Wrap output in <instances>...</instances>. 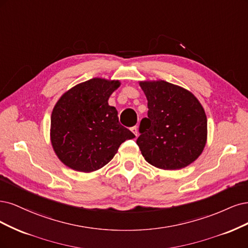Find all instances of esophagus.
<instances>
[{"label": "esophagus", "instance_id": "1", "mask_svg": "<svg viewBox=\"0 0 248 248\" xmlns=\"http://www.w3.org/2000/svg\"><path fill=\"white\" fill-rule=\"evenodd\" d=\"M131 131L134 133V135L136 136V137H138L139 133H138V126H137V125H135V126L131 127Z\"/></svg>", "mask_w": 248, "mask_h": 248}]
</instances>
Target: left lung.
I'll return each mask as SVG.
<instances>
[{"instance_id": "obj_1", "label": "left lung", "mask_w": 248, "mask_h": 248, "mask_svg": "<svg viewBox=\"0 0 248 248\" xmlns=\"http://www.w3.org/2000/svg\"><path fill=\"white\" fill-rule=\"evenodd\" d=\"M140 86L148 101L137 139L142 155L164 170L181 169L196 161L207 138V118L198 99L164 80L140 82Z\"/></svg>"}]
</instances>
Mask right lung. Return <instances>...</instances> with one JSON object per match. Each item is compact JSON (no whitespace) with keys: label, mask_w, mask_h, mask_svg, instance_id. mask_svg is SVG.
Returning a JSON list of instances; mask_svg holds the SVG:
<instances>
[{"label":"right lung","mask_w":248,"mask_h":248,"mask_svg":"<svg viewBox=\"0 0 248 248\" xmlns=\"http://www.w3.org/2000/svg\"><path fill=\"white\" fill-rule=\"evenodd\" d=\"M119 81L93 78L63 93L51 114V143L69 168L80 172L101 169L123 142L135 135L118 122L108 99Z\"/></svg>","instance_id":"obj_1"}]
</instances>
